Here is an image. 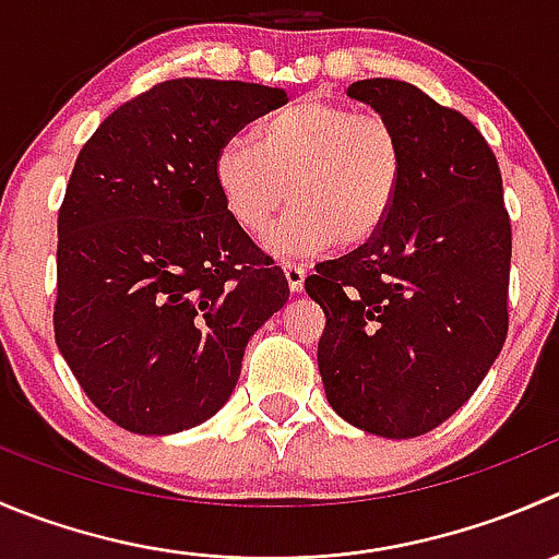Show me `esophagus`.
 <instances>
[{
    "label": "esophagus",
    "mask_w": 559,
    "mask_h": 559,
    "mask_svg": "<svg viewBox=\"0 0 559 559\" xmlns=\"http://www.w3.org/2000/svg\"><path fill=\"white\" fill-rule=\"evenodd\" d=\"M286 281H289L292 292H302V281H306V267L297 262H284Z\"/></svg>",
    "instance_id": "1"
}]
</instances>
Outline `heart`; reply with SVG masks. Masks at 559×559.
<instances>
[{
	"instance_id": "heart-1",
	"label": "heart",
	"mask_w": 559,
	"mask_h": 559,
	"mask_svg": "<svg viewBox=\"0 0 559 559\" xmlns=\"http://www.w3.org/2000/svg\"><path fill=\"white\" fill-rule=\"evenodd\" d=\"M406 171L399 128L328 97H302L257 128V142L229 139L213 160V182L229 218L248 235L270 229L284 257H311L371 242L393 215Z\"/></svg>"
}]
</instances>
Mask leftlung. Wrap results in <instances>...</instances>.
<instances>
[{"label": "left lung", "mask_w": 559, "mask_h": 559, "mask_svg": "<svg viewBox=\"0 0 559 559\" xmlns=\"http://www.w3.org/2000/svg\"><path fill=\"white\" fill-rule=\"evenodd\" d=\"M346 92L399 128L406 171L384 229L306 278L324 311L317 362L344 420L409 440L445 424L506 344L511 215L495 153L462 111L395 79Z\"/></svg>", "instance_id": "left-lung-1"}]
</instances>
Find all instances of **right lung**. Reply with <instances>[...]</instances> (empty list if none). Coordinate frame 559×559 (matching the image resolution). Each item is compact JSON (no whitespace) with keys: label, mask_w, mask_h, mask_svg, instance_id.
<instances>
[{"label":"right lung","mask_w":559,"mask_h":559,"mask_svg":"<svg viewBox=\"0 0 559 559\" xmlns=\"http://www.w3.org/2000/svg\"><path fill=\"white\" fill-rule=\"evenodd\" d=\"M286 103L248 81L169 79L86 139L57 218L53 338L92 404L133 435L213 417L289 284L224 210L213 160Z\"/></svg>","instance_id":"add662e5"}]
</instances>
